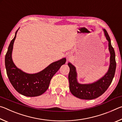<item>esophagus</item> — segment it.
Listing matches in <instances>:
<instances>
[{"mask_svg": "<svg viewBox=\"0 0 122 122\" xmlns=\"http://www.w3.org/2000/svg\"><path fill=\"white\" fill-rule=\"evenodd\" d=\"M71 54H68L67 55V57H68V58H70V57H71Z\"/></svg>", "mask_w": 122, "mask_h": 122, "instance_id": "obj_1", "label": "esophagus"}]
</instances>
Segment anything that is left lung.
<instances>
[{
  "mask_svg": "<svg viewBox=\"0 0 122 122\" xmlns=\"http://www.w3.org/2000/svg\"><path fill=\"white\" fill-rule=\"evenodd\" d=\"M103 31L107 40L108 41L109 50L110 53V66L108 71L104 76L94 83L80 84L77 80L76 68L71 63H68L70 68L68 75L69 89L71 94L78 98L92 100L98 97L107 90L114 77L116 68L115 51L111 45V40L108 32L105 29H103Z\"/></svg>",
  "mask_w": 122,
  "mask_h": 122,
  "instance_id": "obj_1",
  "label": "left lung"
}]
</instances>
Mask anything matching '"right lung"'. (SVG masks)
<instances>
[{
    "instance_id": "add662e5",
    "label": "right lung",
    "mask_w": 122,
    "mask_h": 122,
    "mask_svg": "<svg viewBox=\"0 0 122 122\" xmlns=\"http://www.w3.org/2000/svg\"><path fill=\"white\" fill-rule=\"evenodd\" d=\"M18 30L10 42L5 55V63L7 75L12 85L20 94L28 97L40 96L48 89L51 78L61 66L66 63V59L63 58L51 63L38 73H25L16 67L12 59L13 44Z\"/></svg>"
}]
</instances>
